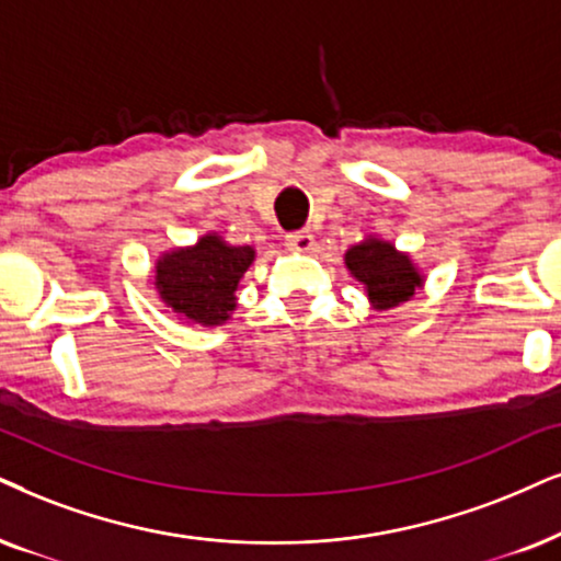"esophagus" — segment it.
I'll return each instance as SVG.
<instances>
[{
    "label": "esophagus",
    "instance_id": "34e87169",
    "mask_svg": "<svg viewBox=\"0 0 561 561\" xmlns=\"http://www.w3.org/2000/svg\"><path fill=\"white\" fill-rule=\"evenodd\" d=\"M313 245H316V238H313V232H308V230L287 236V248H293V251L308 253V251H313Z\"/></svg>",
    "mask_w": 561,
    "mask_h": 561
}]
</instances>
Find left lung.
I'll return each instance as SVG.
<instances>
[{
    "label": "left lung",
    "mask_w": 561,
    "mask_h": 561,
    "mask_svg": "<svg viewBox=\"0 0 561 561\" xmlns=\"http://www.w3.org/2000/svg\"><path fill=\"white\" fill-rule=\"evenodd\" d=\"M344 264L357 282H363L367 300L375 310H391L407 302L422 287V274L407 253L380 238H365L344 253Z\"/></svg>",
    "instance_id": "left-lung-1"
}]
</instances>
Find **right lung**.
<instances>
[{
	"label": "right lung",
	"mask_w": 561,
	"mask_h": 561,
	"mask_svg": "<svg viewBox=\"0 0 561 561\" xmlns=\"http://www.w3.org/2000/svg\"><path fill=\"white\" fill-rule=\"evenodd\" d=\"M256 259L251 245H230L217 232L194 245L162 253L154 266V287L173 313L198 325H222L236 310L240 276Z\"/></svg>",
	"instance_id": "add662e5"
}]
</instances>
